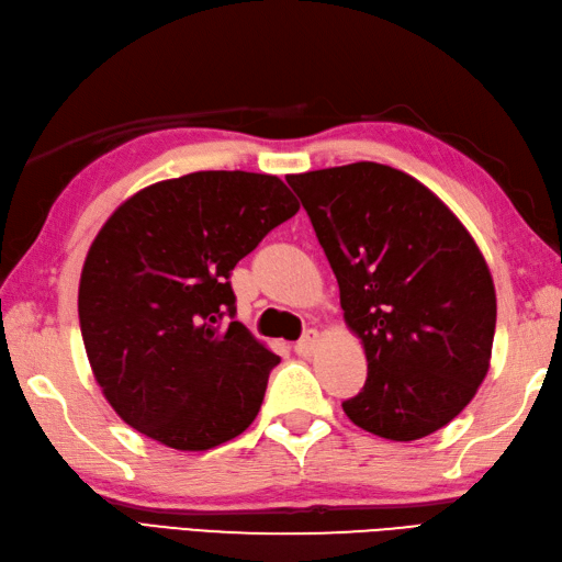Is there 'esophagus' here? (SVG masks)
<instances>
[{"label": "esophagus", "instance_id": "34e87169", "mask_svg": "<svg viewBox=\"0 0 562 562\" xmlns=\"http://www.w3.org/2000/svg\"><path fill=\"white\" fill-rule=\"evenodd\" d=\"M317 341H319L317 329H307L305 335L295 341V353L297 357H313L317 349Z\"/></svg>", "mask_w": 562, "mask_h": 562}]
</instances>
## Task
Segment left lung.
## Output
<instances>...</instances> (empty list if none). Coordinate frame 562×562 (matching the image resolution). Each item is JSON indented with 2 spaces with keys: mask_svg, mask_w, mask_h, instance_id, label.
Segmentation results:
<instances>
[{
  "mask_svg": "<svg viewBox=\"0 0 562 562\" xmlns=\"http://www.w3.org/2000/svg\"><path fill=\"white\" fill-rule=\"evenodd\" d=\"M285 181L311 215L369 375L353 425L415 441L461 415L490 371L497 295L483 251L422 181L353 162Z\"/></svg>",
  "mask_w": 562,
  "mask_h": 562,
  "instance_id": "left-lung-1",
  "label": "left lung"
}]
</instances>
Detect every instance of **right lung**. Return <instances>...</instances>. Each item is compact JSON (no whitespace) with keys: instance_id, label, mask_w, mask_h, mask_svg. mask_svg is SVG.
Here are the masks:
<instances>
[{"instance_id":"1","label":"right lung","mask_w":562,"mask_h":562,"mask_svg":"<svg viewBox=\"0 0 562 562\" xmlns=\"http://www.w3.org/2000/svg\"><path fill=\"white\" fill-rule=\"evenodd\" d=\"M279 177L193 171L125 199L91 243L79 327L101 393L145 437L209 451L239 437L279 357L235 315L231 271L297 213Z\"/></svg>"}]
</instances>
